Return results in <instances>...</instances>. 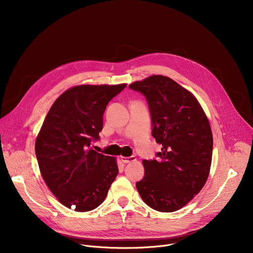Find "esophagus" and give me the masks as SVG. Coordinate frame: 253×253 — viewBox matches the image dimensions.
<instances>
[{
	"label": "esophagus",
	"mask_w": 253,
	"mask_h": 253,
	"mask_svg": "<svg viewBox=\"0 0 253 253\" xmlns=\"http://www.w3.org/2000/svg\"><path fill=\"white\" fill-rule=\"evenodd\" d=\"M121 160L124 163H130L133 161H136V157L135 156H130V157H125V156H121Z\"/></svg>",
	"instance_id": "1"
}]
</instances>
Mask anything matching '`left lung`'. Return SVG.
<instances>
[{
    "mask_svg": "<svg viewBox=\"0 0 253 253\" xmlns=\"http://www.w3.org/2000/svg\"><path fill=\"white\" fill-rule=\"evenodd\" d=\"M146 97L152 135L161 152L158 160H143L137 190L149 207L173 212L184 207L205 185L212 160L209 120L196 97L174 80L152 75L129 85Z\"/></svg>",
    "mask_w": 253,
    "mask_h": 253,
    "instance_id": "left-lung-1",
    "label": "left lung"
}]
</instances>
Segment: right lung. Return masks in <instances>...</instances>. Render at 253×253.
Returning a JSON list of instances; mask_svg holds the SVG:
<instances>
[{
  "mask_svg": "<svg viewBox=\"0 0 253 253\" xmlns=\"http://www.w3.org/2000/svg\"><path fill=\"white\" fill-rule=\"evenodd\" d=\"M127 84L77 85L61 94L36 138L41 175L66 207L86 212L98 207L118 174L115 157L90 148L99 139L107 104Z\"/></svg>",
  "mask_w": 253,
  "mask_h": 253,
  "instance_id": "right-lung-1",
  "label": "right lung"
}]
</instances>
